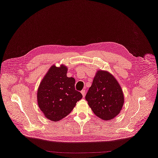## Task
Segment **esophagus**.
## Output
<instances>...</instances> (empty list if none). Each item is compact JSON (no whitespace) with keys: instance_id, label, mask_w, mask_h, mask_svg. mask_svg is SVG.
Wrapping results in <instances>:
<instances>
[{"instance_id":"34e87169","label":"esophagus","mask_w":158,"mask_h":158,"mask_svg":"<svg viewBox=\"0 0 158 158\" xmlns=\"http://www.w3.org/2000/svg\"><path fill=\"white\" fill-rule=\"evenodd\" d=\"M81 94H82V96H83V97H85V89H82V90H81Z\"/></svg>"}]
</instances>
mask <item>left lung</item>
Returning <instances> with one entry per match:
<instances>
[{
    "instance_id": "8db88e82",
    "label": "left lung",
    "mask_w": 158,
    "mask_h": 158,
    "mask_svg": "<svg viewBox=\"0 0 158 158\" xmlns=\"http://www.w3.org/2000/svg\"><path fill=\"white\" fill-rule=\"evenodd\" d=\"M89 107L98 117L110 120L120 112L124 103L122 89L114 76L98 71L85 95Z\"/></svg>"
}]
</instances>
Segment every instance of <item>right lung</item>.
Instances as JSON below:
<instances>
[{"label":"right lung","instance_id":"obj_1","mask_svg":"<svg viewBox=\"0 0 158 158\" xmlns=\"http://www.w3.org/2000/svg\"><path fill=\"white\" fill-rule=\"evenodd\" d=\"M67 72L64 65H52L39 85L38 105L49 120L58 122L66 117L82 97L75 89V79L67 77Z\"/></svg>","mask_w":158,"mask_h":158}]
</instances>
